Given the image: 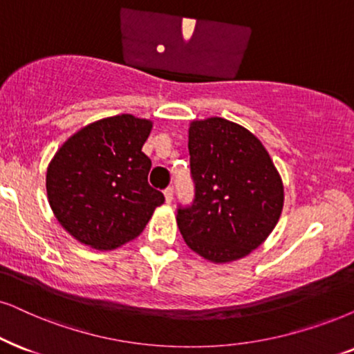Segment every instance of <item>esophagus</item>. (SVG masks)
Returning <instances> with one entry per match:
<instances>
[{
    "mask_svg": "<svg viewBox=\"0 0 354 354\" xmlns=\"http://www.w3.org/2000/svg\"><path fill=\"white\" fill-rule=\"evenodd\" d=\"M163 194H165V199H167V203L169 204L173 201V187H167V189L163 191Z\"/></svg>",
    "mask_w": 354,
    "mask_h": 354,
    "instance_id": "34e87169",
    "label": "esophagus"
}]
</instances>
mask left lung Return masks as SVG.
Instances as JSON below:
<instances>
[{
  "instance_id": "1",
  "label": "left lung",
  "mask_w": 354,
  "mask_h": 354,
  "mask_svg": "<svg viewBox=\"0 0 354 354\" xmlns=\"http://www.w3.org/2000/svg\"><path fill=\"white\" fill-rule=\"evenodd\" d=\"M196 199L178 209L186 245L212 263H230L258 248L284 205V186L265 145L243 125L223 118L189 124Z\"/></svg>"
}]
</instances>
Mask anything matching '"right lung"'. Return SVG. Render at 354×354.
<instances>
[{
	"label": "right lung",
	"instance_id": "1",
	"mask_svg": "<svg viewBox=\"0 0 354 354\" xmlns=\"http://www.w3.org/2000/svg\"><path fill=\"white\" fill-rule=\"evenodd\" d=\"M153 122L119 114L84 125L47 167L53 216L80 243L114 250L144 232L163 194L147 181L151 167L142 151Z\"/></svg>",
	"mask_w": 354,
	"mask_h": 354
}]
</instances>
